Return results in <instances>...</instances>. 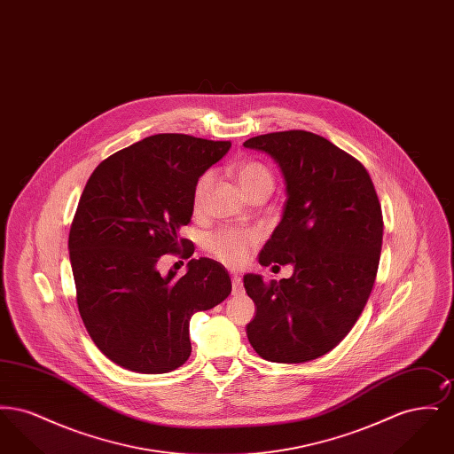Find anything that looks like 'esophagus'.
Listing matches in <instances>:
<instances>
[{
	"mask_svg": "<svg viewBox=\"0 0 454 454\" xmlns=\"http://www.w3.org/2000/svg\"><path fill=\"white\" fill-rule=\"evenodd\" d=\"M231 284H233V294H241L243 293V282H241V278L238 274L233 276Z\"/></svg>",
	"mask_w": 454,
	"mask_h": 454,
	"instance_id": "obj_1",
	"label": "esophagus"
}]
</instances>
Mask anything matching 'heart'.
<instances>
[{
	"mask_svg": "<svg viewBox=\"0 0 454 454\" xmlns=\"http://www.w3.org/2000/svg\"><path fill=\"white\" fill-rule=\"evenodd\" d=\"M235 176H237L239 189L248 199L259 192L270 194L274 189V175L263 163L255 160L239 161L235 167ZM211 185H213V173H202L194 187L192 204H194L195 213H200L204 209ZM255 243H257L255 233L247 230H235V228H221L206 238L207 252L230 267H238L245 263L250 257V252Z\"/></svg>",
	"mask_w": 454,
	"mask_h": 454,
	"instance_id": "heart-1",
	"label": "heart"
}]
</instances>
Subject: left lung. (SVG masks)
<instances>
[{
  "label": "left lung",
  "instance_id": "1",
  "mask_svg": "<svg viewBox=\"0 0 454 454\" xmlns=\"http://www.w3.org/2000/svg\"><path fill=\"white\" fill-rule=\"evenodd\" d=\"M243 146L279 165L287 192L260 265L294 267L279 282L243 278L257 306L248 342L272 363L313 361L344 340L366 306L383 243L381 206L363 163L318 134L270 132Z\"/></svg>",
  "mask_w": 454,
  "mask_h": 454
}]
</instances>
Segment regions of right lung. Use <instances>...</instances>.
I'll return each instance as SVG.
<instances>
[{
	"instance_id": "1",
	"label": "right lung",
	"mask_w": 454,
	"mask_h": 454,
	"mask_svg": "<svg viewBox=\"0 0 454 454\" xmlns=\"http://www.w3.org/2000/svg\"><path fill=\"white\" fill-rule=\"evenodd\" d=\"M231 148L189 134H154L114 153L88 178L69 230V260L82 320L110 361L143 374L168 372L191 352L189 322L231 293L228 270L192 259L161 276L158 260L194 245L191 223L199 176Z\"/></svg>"
}]
</instances>
